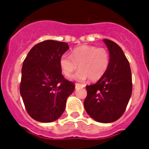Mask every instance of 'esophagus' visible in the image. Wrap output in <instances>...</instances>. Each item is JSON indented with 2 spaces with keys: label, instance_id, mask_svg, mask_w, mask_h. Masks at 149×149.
<instances>
[{
  "label": "esophagus",
  "instance_id": "1",
  "mask_svg": "<svg viewBox=\"0 0 149 149\" xmlns=\"http://www.w3.org/2000/svg\"><path fill=\"white\" fill-rule=\"evenodd\" d=\"M79 87H84V85H83V84H77V83H76L75 88H79Z\"/></svg>",
  "mask_w": 149,
  "mask_h": 149
}]
</instances>
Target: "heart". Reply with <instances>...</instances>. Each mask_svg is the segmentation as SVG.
<instances>
[{
	"mask_svg": "<svg viewBox=\"0 0 149 149\" xmlns=\"http://www.w3.org/2000/svg\"><path fill=\"white\" fill-rule=\"evenodd\" d=\"M110 60V54L106 48L82 45L74 49L72 56L67 54L62 55L60 66L62 73L69 77L79 65L80 70L74 75V79L84 81L89 77L91 81H97L106 73Z\"/></svg>",
	"mask_w": 149,
	"mask_h": 149,
	"instance_id": "b5f03b06",
	"label": "heart"
}]
</instances>
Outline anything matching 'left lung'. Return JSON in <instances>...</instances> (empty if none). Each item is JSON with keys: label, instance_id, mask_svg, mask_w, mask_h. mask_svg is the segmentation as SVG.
Instances as JSON below:
<instances>
[{"label": "left lung", "instance_id": "8db88e82", "mask_svg": "<svg viewBox=\"0 0 149 149\" xmlns=\"http://www.w3.org/2000/svg\"><path fill=\"white\" fill-rule=\"evenodd\" d=\"M110 54V65L104 75L93 85L86 86L84 102L88 115L101 123L119 119L125 111L132 93V76L122 48L109 39H104Z\"/></svg>", "mask_w": 149, "mask_h": 149}]
</instances>
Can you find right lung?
Here are the masks:
<instances>
[{
	"instance_id": "obj_1",
	"label": "right lung",
	"mask_w": 149,
	"mask_h": 149,
	"mask_svg": "<svg viewBox=\"0 0 149 149\" xmlns=\"http://www.w3.org/2000/svg\"><path fill=\"white\" fill-rule=\"evenodd\" d=\"M68 44L45 40L34 45L23 62L20 94L30 117L51 122L61 116L74 84L62 74L60 60Z\"/></svg>"
}]
</instances>
